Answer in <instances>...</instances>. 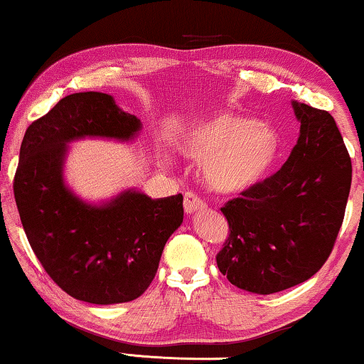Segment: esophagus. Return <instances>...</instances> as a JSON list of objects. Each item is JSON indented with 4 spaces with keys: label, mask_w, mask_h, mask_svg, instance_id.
<instances>
[{
    "label": "esophagus",
    "mask_w": 364,
    "mask_h": 364,
    "mask_svg": "<svg viewBox=\"0 0 364 364\" xmlns=\"http://www.w3.org/2000/svg\"><path fill=\"white\" fill-rule=\"evenodd\" d=\"M205 207H207V203L203 202V198L198 197L196 192H192V191L186 192V196H183V208H186L187 213L203 210Z\"/></svg>",
    "instance_id": "esophagus-1"
}]
</instances>
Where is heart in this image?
Instances as JSON below:
<instances>
[{"label": "heart", "mask_w": 364, "mask_h": 364, "mask_svg": "<svg viewBox=\"0 0 364 364\" xmlns=\"http://www.w3.org/2000/svg\"><path fill=\"white\" fill-rule=\"evenodd\" d=\"M178 147L187 157L203 161V182L212 191L233 193L247 191L267 176L280 139L268 124L218 114L188 129Z\"/></svg>", "instance_id": "obj_1"}]
</instances>
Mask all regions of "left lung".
I'll return each mask as SVG.
<instances>
[{
  "mask_svg": "<svg viewBox=\"0 0 364 364\" xmlns=\"http://www.w3.org/2000/svg\"><path fill=\"white\" fill-rule=\"evenodd\" d=\"M300 137L278 172L220 210L228 238L217 265L232 285L270 295L311 278L345 218L351 157L328 111L293 102Z\"/></svg>",
  "mask_w": 364,
  "mask_h": 364,
  "instance_id": "8db88e82",
  "label": "left lung"
}]
</instances>
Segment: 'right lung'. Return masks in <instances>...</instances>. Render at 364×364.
<instances>
[{"mask_svg":"<svg viewBox=\"0 0 364 364\" xmlns=\"http://www.w3.org/2000/svg\"><path fill=\"white\" fill-rule=\"evenodd\" d=\"M141 121L109 94L63 97L26 129L13 191L34 255L56 285L96 305L136 300L151 285L168 237L183 220L182 193L152 200L124 192L92 207L63 182L66 144L86 136L134 137Z\"/></svg>","mask_w":364,"mask_h":364,"instance_id":"obj_1","label":"right lung"}]
</instances>
